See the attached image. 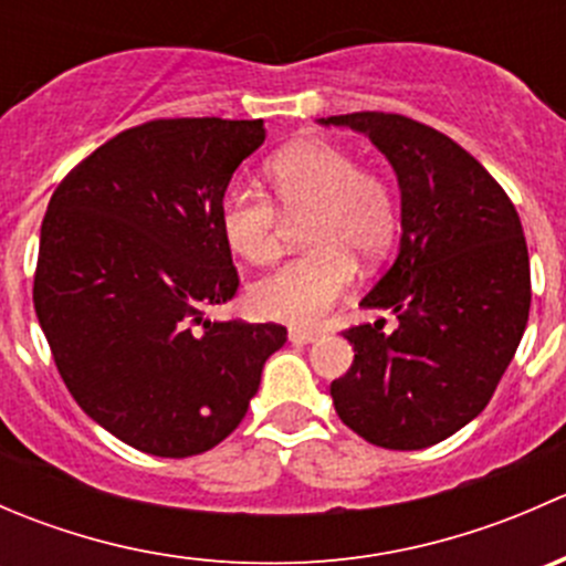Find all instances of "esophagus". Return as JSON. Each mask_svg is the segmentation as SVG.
Wrapping results in <instances>:
<instances>
[{
  "mask_svg": "<svg viewBox=\"0 0 566 566\" xmlns=\"http://www.w3.org/2000/svg\"><path fill=\"white\" fill-rule=\"evenodd\" d=\"M319 336V331H312V328H290V342H295V345H310V342H315Z\"/></svg>",
  "mask_w": 566,
  "mask_h": 566,
  "instance_id": "1",
  "label": "esophagus"
}]
</instances>
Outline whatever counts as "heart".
Here are the masks:
<instances>
[{"instance_id":"heart-1","label":"heart","mask_w":566,"mask_h":566,"mask_svg":"<svg viewBox=\"0 0 566 566\" xmlns=\"http://www.w3.org/2000/svg\"><path fill=\"white\" fill-rule=\"evenodd\" d=\"M265 172L284 213L310 216L312 251L251 284L249 304L268 319L315 323L356 282V260L375 262L389 251L399 224L397 193L384 172L361 167L350 150L323 139L287 145ZM275 203L251 186H232L221 199V235L243 260L262 265L282 251Z\"/></svg>"}]
</instances>
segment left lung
Returning <instances> with one entry per match:
<instances>
[{
    "mask_svg": "<svg viewBox=\"0 0 566 566\" xmlns=\"http://www.w3.org/2000/svg\"><path fill=\"white\" fill-rule=\"evenodd\" d=\"M361 130L402 193L394 265L361 306L384 323L345 331L356 358L331 384L339 419L364 441L413 452L476 419L528 323L531 268L521 216L495 177L454 139L386 112L319 119Z\"/></svg>",
    "mask_w": 566,
    "mask_h": 566,
    "instance_id": "obj_1",
    "label": "left lung"
}]
</instances>
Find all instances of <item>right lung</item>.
<instances>
[{
	"mask_svg": "<svg viewBox=\"0 0 566 566\" xmlns=\"http://www.w3.org/2000/svg\"><path fill=\"white\" fill-rule=\"evenodd\" d=\"M262 142V119H150L51 193L40 328L78 408L139 452L191 458L224 441L287 342L276 323L205 319L241 284L219 208Z\"/></svg>",
	"mask_w": 566,
	"mask_h": 566,
	"instance_id": "obj_1",
	"label": "right lung"
}]
</instances>
